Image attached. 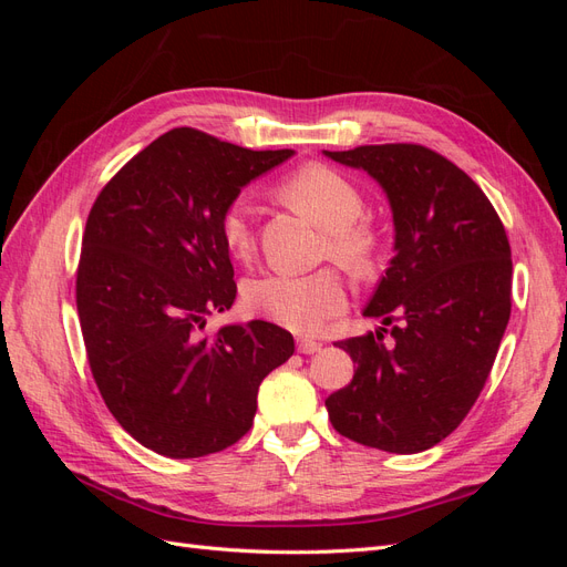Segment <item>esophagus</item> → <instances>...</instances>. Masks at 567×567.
I'll list each match as a JSON object with an SVG mask.
<instances>
[{"mask_svg":"<svg viewBox=\"0 0 567 567\" xmlns=\"http://www.w3.org/2000/svg\"><path fill=\"white\" fill-rule=\"evenodd\" d=\"M319 350H321V342H317V340H310V338L298 340V352H302V354H315Z\"/></svg>","mask_w":567,"mask_h":567,"instance_id":"34e87169","label":"esophagus"}]
</instances>
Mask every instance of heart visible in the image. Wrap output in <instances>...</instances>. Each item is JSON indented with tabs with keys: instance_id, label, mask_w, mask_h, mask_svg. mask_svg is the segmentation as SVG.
Wrapping results in <instances>:
<instances>
[{
	"instance_id": "1",
	"label": "heart",
	"mask_w": 567,
	"mask_h": 567,
	"mask_svg": "<svg viewBox=\"0 0 567 567\" xmlns=\"http://www.w3.org/2000/svg\"><path fill=\"white\" fill-rule=\"evenodd\" d=\"M279 196L329 234V252L342 265H362L371 250V236L357 225L364 200L357 186L326 165H305L279 184ZM219 234L234 257L252 252L255 236L250 213L241 200L221 213ZM246 305L255 315L277 321L290 331L310 333L348 307V288L338 274L323 269L315 274L274 271L252 279L244 288Z\"/></svg>"
}]
</instances>
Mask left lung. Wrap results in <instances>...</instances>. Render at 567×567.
<instances>
[{"label": "left lung", "instance_id": "obj_1", "mask_svg": "<svg viewBox=\"0 0 567 567\" xmlns=\"http://www.w3.org/2000/svg\"><path fill=\"white\" fill-rule=\"evenodd\" d=\"M383 188L394 255L364 317L375 333L340 340L352 383L326 400L340 435L416 454L466 419L511 317V246L499 215L463 169L419 144L323 151ZM392 343L382 342L385 324Z\"/></svg>", "mask_w": 567, "mask_h": 567}]
</instances>
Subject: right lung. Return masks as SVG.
I'll return each mask as SVG.
<instances>
[{
	"mask_svg": "<svg viewBox=\"0 0 567 567\" xmlns=\"http://www.w3.org/2000/svg\"><path fill=\"white\" fill-rule=\"evenodd\" d=\"M293 153L169 130L92 205L75 284L82 338L101 398L146 450L198 458L231 447L250 431L265 375L296 352L293 336L262 319L200 333L236 300L221 213Z\"/></svg>",
	"mask_w": 567,
	"mask_h": 567,
	"instance_id": "right-lung-1",
	"label": "right lung"
}]
</instances>
